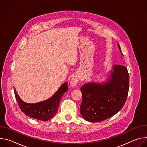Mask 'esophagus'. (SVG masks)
Segmentation results:
<instances>
[{"label": "esophagus", "mask_w": 147, "mask_h": 147, "mask_svg": "<svg viewBox=\"0 0 147 147\" xmlns=\"http://www.w3.org/2000/svg\"><path fill=\"white\" fill-rule=\"evenodd\" d=\"M79 80H80V78H79V77L78 76H73L72 77V78L71 79L70 82V86L71 87H75L77 84V83L78 82Z\"/></svg>", "instance_id": "34e87169"}]
</instances>
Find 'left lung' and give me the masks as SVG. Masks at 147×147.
I'll return each instance as SVG.
<instances>
[{
  "label": "left lung",
  "instance_id": "obj_1",
  "mask_svg": "<svg viewBox=\"0 0 147 147\" xmlns=\"http://www.w3.org/2000/svg\"><path fill=\"white\" fill-rule=\"evenodd\" d=\"M117 45L123 56L119 44ZM129 88V75L127 68L114 65L106 81L88 82L81 88L82 117L90 122H99L116 115L124 106Z\"/></svg>",
  "mask_w": 147,
  "mask_h": 147
}]
</instances>
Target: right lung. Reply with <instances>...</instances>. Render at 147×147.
<instances>
[{
	"label": "right lung",
	"mask_w": 147,
	"mask_h": 147,
	"mask_svg": "<svg viewBox=\"0 0 147 147\" xmlns=\"http://www.w3.org/2000/svg\"><path fill=\"white\" fill-rule=\"evenodd\" d=\"M14 91L18 106L25 115L35 119L46 121L55 116L61 98L68 91V86L67 82H65L52 96L45 100L34 103L24 102L20 98L15 88Z\"/></svg>",
	"instance_id": "add662e5"
}]
</instances>
